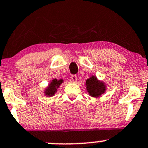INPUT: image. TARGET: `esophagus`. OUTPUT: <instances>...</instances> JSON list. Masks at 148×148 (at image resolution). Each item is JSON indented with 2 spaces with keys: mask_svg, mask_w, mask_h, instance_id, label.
<instances>
[{
  "mask_svg": "<svg viewBox=\"0 0 148 148\" xmlns=\"http://www.w3.org/2000/svg\"><path fill=\"white\" fill-rule=\"evenodd\" d=\"M71 80H72L73 82H77V75H72L71 76Z\"/></svg>",
  "mask_w": 148,
  "mask_h": 148,
  "instance_id": "34e87169",
  "label": "esophagus"
}]
</instances>
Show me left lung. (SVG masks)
Here are the masks:
<instances>
[{"instance_id":"obj_1","label":"left lung","mask_w":148,"mask_h":148,"mask_svg":"<svg viewBox=\"0 0 148 148\" xmlns=\"http://www.w3.org/2000/svg\"><path fill=\"white\" fill-rule=\"evenodd\" d=\"M86 88L89 95L93 97H99L106 91V86L103 82L99 81L96 77L92 76L86 81Z\"/></svg>"}]
</instances>
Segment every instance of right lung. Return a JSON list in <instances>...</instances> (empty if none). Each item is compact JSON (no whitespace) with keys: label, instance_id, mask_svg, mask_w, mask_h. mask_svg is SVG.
<instances>
[{"label":"right lung","instance_id":"obj_1","mask_svg":"<svg viewBox=\"0 0 148 148\" xmlns=\"http://www.w3.org/2000/svg\"><path fill=\"white\" fill-rule=\"evenodd\" d=\"M64 82L63 79H59L57 80L56 79H54L51 81V82L49 84V85L48 86V87L46 88L44 91V93L45 95L48 97H52L55 95V93L57 91V89L59 87L62 82Z\"/></svg>","mask_w":148,"mask_h":148}]
</instances>
